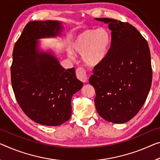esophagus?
<instances>
[{
	"mask_svg": "<svg viewBox=\"0 0 160 160\" xmlns=\"http://www.w3.org/2000/svg\"><path fill=\"white\" fill-rule=\"evenodd\" d=\"M76 75H77V77L78 79L82 81V82H87L88 80L87 78V72H86L85 69L82 67L78 68L77 70H76Z\"/></svg>",
	"mask_w": 160,
	"mask_h": 160,
	"instance_id": "esophagus-1",
	"label": "esophagus"
}]
</instances>
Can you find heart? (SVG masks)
<instances>
[{"label":"heart","instance_id":"b5f03b06","mask_svg":"<svg viewBox=\"0 0 160 160\" xmlns=\"http://www.w3.org/2000/svg\"><path fill=\"white\" fill-rule=\"evenodd\" d=\"M112 43V35L107 28L86 29L72 39L70 50L74 53L82 54V60L86 64L97 66L107 58ZM68 53L72 55L70 51Z\"/></svg>","mask_w":160,"mask_h":160}]
</instances>
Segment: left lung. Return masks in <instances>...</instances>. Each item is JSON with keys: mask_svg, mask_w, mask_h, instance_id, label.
Wrapping results in <instances>:
<instances>
[{"mask_svg": "<svg viewBox=\"0 0 160 160\" xmlns=\"http://www.w3.org/2000/svg\"><path fill=\"white\" fill-rule=\"evenodd\" d=\"M96 20L108 23L112 43L109 55L94 66L89 83L96 92L95 107L107 121L122 124L141 109L152 80L149 45L129 23L107 18Z\"/></svg>", "mask_w": 160, "mask_h": 160, "instance_id": "obj_1", "label": "left lung"}]
</instances>
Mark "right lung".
<instances>
[{
    "label": "right lung",
    "instance_id": "obj_1",
    "mask_svg": "<svg viewBox=\"0 0 160 160\" xmlns=\"http://www.w3.org/2000/svg\"><path fill=\"white\" fill-rule=\"evenodd\" d=\"M62 31L57 21L26 24L15 43L11 84L17 102L36 123L58 126L72 115V96L83 87L74 68L65 69L51 53L39 51L36 39L52 37Z\"/></svg>",
    "mask_w": 160,
    "mask_h": 160
}]
</instances>
